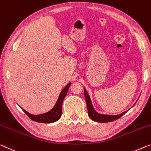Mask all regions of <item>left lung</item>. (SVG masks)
<instances>
[{
	"label": "left lung",
	"instance_id": "1",
	"mask_svg": "<svg viewBox=\"0 0 151 151\" xmlns=\"http://www.w3.org/2000/svg\"><path fill=\"white\" fill-rule=\"evenodd\" d=\"M85 92V97L86 100V103H87V109H88V114L90 118L93 119V121H96L98 122H101V123H105V122H113L116 120L117 119H119L121 118L123 115L125 114L127 111H124L123 113L120 114L116 115V116H109V115H103L98 114L97 112L95 111V109H93V106L91 104V99L88 96V93L87 91L84 89Z\"/></svg>",
	"mask_w": 151,
	"mask_h": 151
}]
</instances>
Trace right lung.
<instances>
[{"mask_svg": "<svg viewBox=\"0 0 151 151\" xmlns=\"http://www.w3.org/2000/svg\"><path fill=\"white\" fill-rule=\"evenodd\" d=\"M71 83H69L64 89L62 91L58 99L56 105L54 107V108L52 110H50V111L47 112V113L44 114H40V115H32L29 113H28L27 111H26L25 110L23 109V111L25 112L26 115L32 120L37 122H41V123H52L58 120V119L60 118L61 114H62V105H63V101L65 97L67 92H68V88L70 87Z\"/></svg>", "mask_w": 151, "mask_h": 151, "instance_id": "add662e5", "label": "right lung"}]
</instances>
